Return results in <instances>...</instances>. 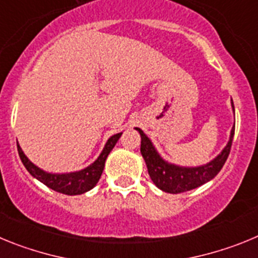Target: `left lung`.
Wrapping results in <instances>:
<instances>
[{
  "instance_id": "obj_1",
  "label": "left lung",
  "mask_w": 258,
  "mask_h": 258,
  "mask_svg": "<svg viewBox=\"0 0 258 258\" xmlns=\"http://www.w3.org/2000/svg\"><path fill=\"white\" fill-rule=\"evenodd\" d=\"M231 104L232 111H235L232 102ZM136 129L141 134V154L145 159L152 182L160 190L169 194L186 192V191L199 187L214 178L218 172L222 169L223 164L226 163L230 150H231L234 133H235V126H232L226 147L222 150L218 156L214 157L213 160L204 165L188 168V166H178L164 160L156 151L149 137L146 136L140 127H136Z\"/></svg>"
}]
</instances>
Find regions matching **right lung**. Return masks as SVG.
I'll use <instances>...</instances> for the list:
<instances>
[{
    "label": "right lung",
    "instance_id": "add662e5",
    "mask_svg": "<svg viewBox=\"0 0 258 258\" xmlns=\"http://www.w3.org/2000/svg\"><path fill=\"white\" fill-rule=\"evenodd\" d=\"M122 133H117L108 138L106 146H104L103 151L98 156L97 160L92 165L86 166L85 169L79 170V172L72 173H63V174H55V173H47L45 170L40 169L38 166L29 160L28 157L24 155L23 150L20 149L19 143H18V152H19L20 160L23 165L26 166V169L31 173L35 178L38 181L46 184L47 187L56 192L66 194V195H80L86 191L92 190L95 184L98 183L101 178L102 172H103L104 163L108 156V154L112 151L115 145L117 143L118 138L121 137Z\"/></svg>",
    "mask_w": 258,
    "mask_h": 258
}]
</instances>
